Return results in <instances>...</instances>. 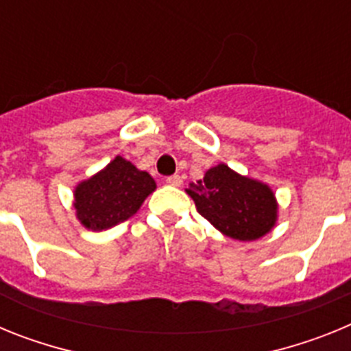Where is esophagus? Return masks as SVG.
Masks as SVG:
<instances>
[{
	"instance_id": "34e87169",
	"label": "esophagus",
	"mask_w": 351,
	"mask_h": 351,
	"mask_svg": "<svg viewBox=\"0 0 351 351\" xmlns=\"http://www.w3.org/2000/svg\"><path fill=\"white\" fill-rule=\"evenodd\" d=\"M165 181H167V184H170V186H181L182 184V179L179 178V176H170V178H167Z\"/></svg>"
}]
</instances>
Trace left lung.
Instances as JSON below:
<instances>
[{
  "label": "left lung",
  "mask_w": 351,
  "mask_h": 351,
  "mask_svg": "<svg viewBox=\"0 0 351 351\" xmlns=\"http://www.w3.org/2000/svg\"><path fill=\"white\" fill-rule=\"evenodd\" d=\"M186 193L193 198L197 210L235 241H256L274 228L278 202L267 184L234 172L219 163L204 179L190 182Z\"/></svg>",
  "instance_id": "obj_1"
}]
</instances>
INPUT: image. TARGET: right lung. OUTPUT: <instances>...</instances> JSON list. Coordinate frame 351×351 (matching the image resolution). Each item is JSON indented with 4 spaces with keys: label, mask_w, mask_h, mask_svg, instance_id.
I'll list each match as a JSON object with an SVG mask.
<instances>
[{
    "label": "right lung",
    "mask_w": 351,
    "mask_h": 351,
    "mask_svg": "<svg viewBox=\"0 0 351 351\" xmlns=\"http://www.w3.org/2000/svg\"><path fill=\"white\" fill-rule=\"evenodd\" d=\"M154 190L156 182L147 172L116 156L104 170L77 184V219L89 230H107L132 218Z\"/></svg>",
    "instance_id": "add662e5"
}]
</instances>
